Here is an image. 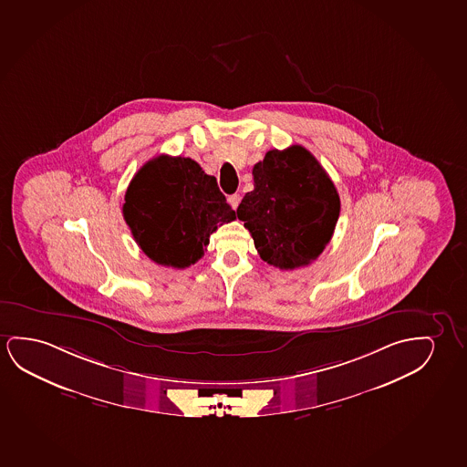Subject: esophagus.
I'll return each mask as SVG.
<instances>
[{"label":"esophagus","instance_id":"34e87169","mask_svg":"<svg viewBox=\"0 0 467 467\" xmlns=\"http://www.w3.org/2000/svg\"><path fill=\"white\" fill-rule=\"evenodd\" d=\"M228 202H230V205L233 207V209L236 210L237 205H239V202H241V196H239V194H231V196L228 197Z\"/></svg>","mask_w":467,"mask_h":467}]
</instances>
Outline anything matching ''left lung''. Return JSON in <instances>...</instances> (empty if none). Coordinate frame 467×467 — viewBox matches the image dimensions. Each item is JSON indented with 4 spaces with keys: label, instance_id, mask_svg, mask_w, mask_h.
<instances>
[{
    "label": "left lung",
    "instance_id": "obj_1",
    "mask_svg": "<svg viewBox=\"0 0 467 467\" xmlns=\"http://www.w3.org/2000/svg\"><path fill=\"white\" fill-rule=\"evenodd\" d=\"M252 175L254 191L244 196L236 213L258 255L279 270L310 265L331 241L340 213L331 178L298 144L268 150Z\"/></svg>",
    "mask_w": 467,
    "mask_h": 467
}]
</instances>
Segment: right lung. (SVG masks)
<instances>
[{
    "label": "right lung",
    "instance_id": "add662e5",
    "mask_svg": "<svg viewBox=\"0 0 467 467\" xmlns=\"http://www.w3.org/2000/svg\"><path fill=\"white\" fill-rule=\"evenodd\" d=\"M123 218L152 262L186 268L202 258L209 237L236 212L190 157L157 156L144 163L125 192Z\"/></svg>",
    "mask_w": 467,
    "mask_h": 467
}]
</instances>
